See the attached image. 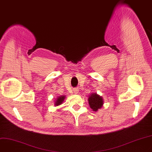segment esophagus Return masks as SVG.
<instances>
[{"mask_svg": "<svg viewBox=\"0 0 152 152\" xmlns=\"http://www.w3.org/2000/svg\"><path fill=\"white\" fill-rule=\"evenodd\" d=\"M73 92H74L75 94H78V93H79V89H78L77 88H75L74 89H73Z\"/></svg>", "mask_w": 152, "mask_h": 152, "instance_id": "esophagus-1", "label": "esophagus"}]
</instances>
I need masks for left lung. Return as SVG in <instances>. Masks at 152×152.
<instances>
[{"label":"left lung","instance_id":"left-lung-1","mask_svg":"<svg viewBox=\"0 0 152 152\" xmlns=\"http://www.w3.org/2000/svg\"><path fill=\"white\" fill-rule=\"evenodd\" d=\"M88 103L90 108L94 111H97L103 105V99L96 93L90 94L88 98Z\"/></svg>","mask_w":152,"mask_h":152}]
</instances>
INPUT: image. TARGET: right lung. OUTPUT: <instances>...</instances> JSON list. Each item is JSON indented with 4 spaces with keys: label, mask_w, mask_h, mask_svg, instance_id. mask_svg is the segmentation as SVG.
<instances>
[{
    "label": "right lung",
    "mask_w": 152,
    "mask_h": 152,
    "mask_svg": "<svg viewBox=\"0 0 152 152\" xmlns=\"http://www.w3.org/2000/svg\"><path fill=\"white\" fill-rule=\"evenodd\" d=\"M66 96H59L58 98H56V102L54 103V105L55 106H59L60 104H61L62 103H63V102L64 101V99H65Z\"/></svg>",
    "instance_id": "1"
}]
</instances>
